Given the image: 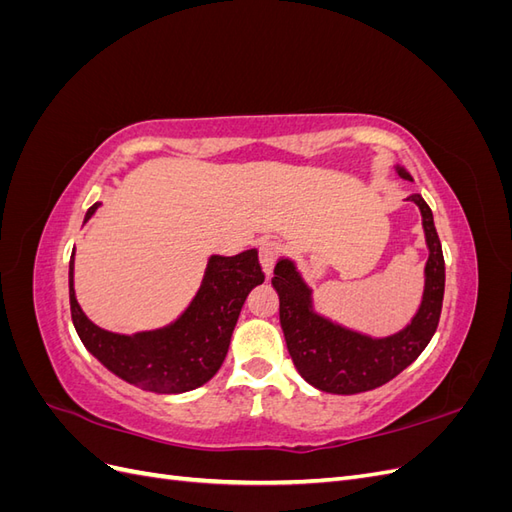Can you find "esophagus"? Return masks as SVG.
I'll use <instances>...</instances> for the list:
<instances>
[{
  "instance_id": "esophagus-1",
  "label": "esophagus",
  "mask_w": 512,
  "mask_h": 512,
  "mask_svg": "<svg viewBox=\"0 0 512 512\" xmlns=\"http://www.w3.org/2000/svg\"><path fill=\"white\" fill-rule=\"evenodd\" d=\"M277 256H280V245L277 243L265 241L260 245V267H262V271H265L267 277H271V273H273Z\"/></svg>"
}]
</instances>
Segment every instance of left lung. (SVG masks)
<instances>
[{"label":"left lung","instance_id":"8db88e82","mask_svg":"<svg viewBox=\"0 0 512 512\" xmlns=\"http://www.w3.org/2000/svg\"><path fill=\"white\" fill-rule=\"evenodd\" d=\"M395 173L401 179L414 181L401 164L395 166ZM406 200L421 211L429 256L416 314L393 335L371 337L320 314L314 303V288L305 282L297 262L290 256L277 258L271 284L280 297V322L286 346L301 378L318 391L356 395L378 389L412 365L438 329L444 299L442 245L433 213L423 196L408 192Z\"/></svg>","mask_w":512,"mask_h":512}]
</instances>
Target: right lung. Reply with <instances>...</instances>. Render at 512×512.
I'll use <instances>...</instances> for the list:
<instances>
[{
    "label": "right lung",
    "mask_w": 512,
    "mask_h": 512,
    "mask_svg": "<svg viewBox=\"0 0 512 512\" xmlns=\"http://www.w3.org/2000/svg\"><path fill=\"white\" fill-rule=\"evenodd\" d=\"M98 209L100 203L89 207L83 224ZM68 282L72 322L83 346L123 382L149 393L179 395L218 374L247 294L265 282V273L260 271L256 250L209 256L188 307L166 327L132 335L106 331L85 316L74 292V252Z\"/></svg>",
    "instance_id": "right-lung-1"
}]
</instances>
